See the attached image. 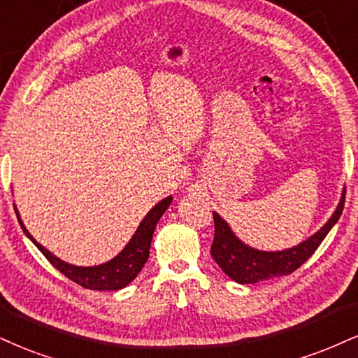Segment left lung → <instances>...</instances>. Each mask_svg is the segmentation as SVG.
I'll use <instances>...</instances> for the list:
<instances>
[{"label": "left lung", "mask_w": 358, "mask_h": 358, "mask_svg": "<svg viewBox=\"0 0 358 358\" xmlns=\"http://www.w3.org/2000/svg\"><path fill=\"white\" fill-rule=\"evenodd\" d=\"M343 204H345V191H343L332 217L319 232H315L314 236L299 245L285 250H277V252H266V250H257L245 245L244 242L237 239L226 220L217 213H213L215 234L210 254L217 266L226 272V275L236 280L237 284H257L260 280L289 275L315 252L317 247L330 232V229L341 219Z\"/></svg>", "instance_id": "left-lung-1"}]
</instances>
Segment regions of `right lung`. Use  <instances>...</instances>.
<instances>
[{"label": "right lung", "instance_id": "add662e5", "mask_svg": "<svg viewBox=\"0 0 358 358\" xmlns=\"http://www.w3.org/2000/svg\"><path fill=\"white\" fill-rule=\"evenodd\" d=\"M172 197H166L159 204H156L149 210L148 215L143 219V222L139 224L138 231L134 232L132 239L127 242L124 249L119 252L116 257L109 260V262L101 264V266L94 267H78L71 266V264L64 262V260L57 259L55 254H51L46 247H43L39 242L34 241V237L28 232V229L24 227L23 220H21L20 214H17L16 207V215L20 220V226L23 229L26 236L33 241V244L41 250L44 257L55 266L61 273H64L68 279L76 282L78 285L85 287V289L91 290H119L127 284H131L132 280L138 277V273L143 271L144 264L148 262L149 257V247H151L152 234L156 229L159 219L162 217V214L166 213L167 207L171 206Z\"/></svg>", "mask_w": 358, "mask_h": 358}]
</instances>
